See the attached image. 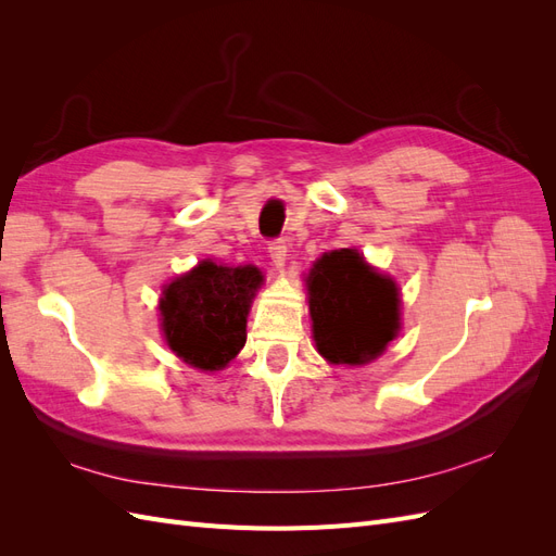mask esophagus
Here are the masks:
<instances>
[{"mask_svg": "<svg viewBox=\"0 0 556 556\" xmlns=\"http://www.w3.org/2000/svg\"><path fill=\"white\" fill-rule=\"evenodd\" d=\"M268 255H271V262L282 268L285 260H288V245H285V239H274L268 243Z\"/></svg>", "mask_w": 556, "mask_h": 556, "instance_id": "1", "label": "esophagus"}]
</instances>
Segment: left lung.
Returning <instances> with one entry per match:
<instances>
[{
	"instance_id": "1",
	"label": "left lung",
	"mask_w": 556,
	"mask_h": 556,
	"mask_svg": "<svg viewBox=\"0 0 556 556\" xmlns=\"http://www.w3.org/2000/svg\"><path fill=\"white\" fill-rule=\"evenodd\" d=\"M308 306L317 352L331 364L376 359L399 331V290L357 250L323 255L308 276Z\"/></svg>"
}]
</instances>
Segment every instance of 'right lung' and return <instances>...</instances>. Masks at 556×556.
I'll return each mask as SVG.
<instances>
[{
    "label": "right lung",
    "mask_w": 556,
    "mask_h": 556,
    "mask_svg": "<svg viewBox=\"0 0 556 556\" xmlns=\"http://www.w3.org/2000/svg\"><path fill=\"white\" fill-rule=\"evenodd\" d=\"M260 285L255 266L201 262L164 288L160 311L166 343L190 366L220 371L245 345V317Z\"/></svg>",
    "instance_id": "obj_1"
}]
</instances>
